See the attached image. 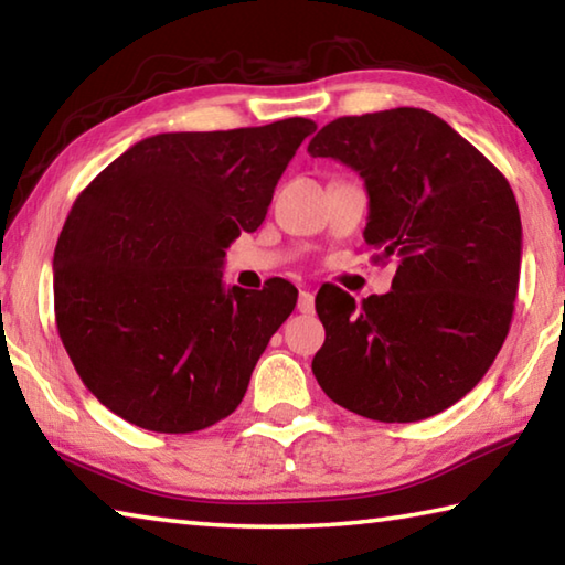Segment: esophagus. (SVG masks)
<instances>
[{"label": "esophagus", "instance_id": "obj_1", "mask_svg": "<svg viewBox=\"0 0 565 565\" xmlns=\"http://www.w3.org/2000/svg\"><path fill=\"white\" fill-rule=\"evenodd\" d=\"M296 306H299L301 313H311L313 311V294L311 291H301L299 294V303H296Z\"/></svg>", "mask_w": 565, "mask_h": 565}]
</instances>
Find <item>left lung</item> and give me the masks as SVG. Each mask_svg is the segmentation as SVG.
<instances>
[{
  "mask_svg": "<svg viewBox=\"0 0 565 565\" xmlns=\"http://www.w3.org/2000/svg\"><path fill=\"white\" fill-rule=\"evenodd\" d=\"M311 157L359 171L369 191L363 238L398 262L388 294H317L327 341L311 361L331 401L353 414L411 424L463 398L509 333L521 274V214L509 181L426 109L339 117Z\"/></svg>",
  "mask_w": 565,
  "mask_h": 565,
  "instance_id": "1",
  "label": "left lung"
}]
</instances>
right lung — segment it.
<instances>
[{"mask_svg":"<svg viewBox=\"0 0 565 565\" xmlns=\"http://www.w3.org/2000/svg\"><path fill=\"white\" fill-rule=\"evenodd\" d=\"M303 117L157 134L76 196L54 248L56 331L76 374L129 424L194 434L234 414L299 291L224 289L228 244L256 232Z\"/></svg>","mask_w":565,"mask_h":565,"instance_id":"add662e5","label":"right lung"}]
</instances>
